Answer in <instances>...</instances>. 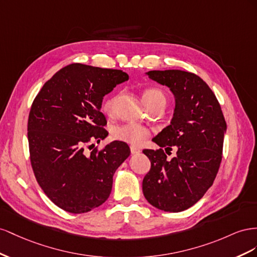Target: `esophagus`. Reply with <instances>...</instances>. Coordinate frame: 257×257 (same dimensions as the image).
Instances as JSON below:
<instances>
[{
	"label": "esophagus",
	"mask_w": 257,
	"mask_h": 257,
	"mask_svg": "<svg viewBox=\"0 0 257 257\" xmlns=\"http://www.w3.org/2000/svg\"><path fill=\"white\" fill-rule=\"evenodd\" d=\"M130 151H131V154H133V155H137V154L141 153V150L138 149L137 146H134V145L130 146Z\"/></svg>",
	"instance_id": "34e87169"
}]
</instances>
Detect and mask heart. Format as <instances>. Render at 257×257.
Listing matches in <instances>:
<instances>
[{
    "mask_svg": "<svg viewBox=\"0 0 257 257\" xmlns=\"http://www.w3.org/2000/svg\"><path fill=\"white\" fill-rule=\"evenodd\" d=\"M142 99L145 105L150 107L155 104H166V94L158 88H148L143 91ZM117 96L108 98L103 104V109L111 114L114 112ZM113 136L117 140L127 142L130 144H141L150 137V131L145 127L139 126L136 123H126L121 126H117L113 129Z\"/></svg>",
    "mask_w": 257,
    "mask_h": 257,
    "instance_id": "b5f03b06",
    "label": "heart"
}]
</instances>
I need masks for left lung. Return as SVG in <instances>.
<instances>
[{"label":"left lung","mask_w":257,"mask_h":257,"mask_svg":"<svg viewBox=\"0 0 257 257\" xmlns=\"http://www.w3.org/2000/svg\"><path fill=\"white\" fill-rule=\"evenodd\" d=\"M151 79L169 88L174 97L169 126L153 138L160 148H177L167 159L163 149L144 150L151 170L142 182L145 199L167 212L184 211L212 186L222 160L226 121L210 87L194 73L181 70L149 71Z\"/></svg>","instance_id":"left-lung-1"}]
</instances>
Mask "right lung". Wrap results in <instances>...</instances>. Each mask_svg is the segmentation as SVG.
I'll use <instances>...</instances> for the list:
<instances>
[{"instance_id": "right-lung-1", "label": "right lung", "mask_w": 257, "mask_h": 257, "mask_svg": "<svg viewBox=\"0 0 257 257\" xmlns=\"http://www.w3.org/2000/svg\"><path fill=\"white\" fill-rule=\"evenodd\" d=\"M129 79L120 70L72 63L44 84L28 120L30 159L36 181L56 206L86 213L104 203L114 173L130 155L122 141L90 154L85 146L107 137L102 101Z\"/></svg>"}]
</instances>
